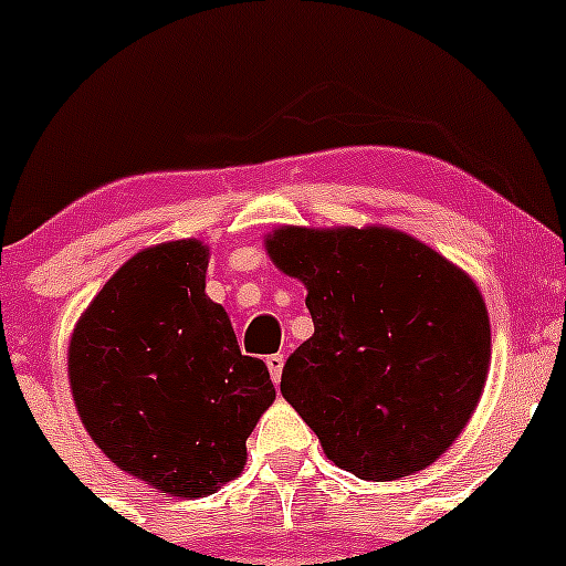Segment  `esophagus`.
<instances>
[{
	"instance_id": "obj_1",
	"label": "esophagus",
	"mask_w": 566,
	"mask_h": 566,
	"mask_svg": "<svg viewBox=\"0 0 566 566\" xmlns=\"http://www.w3.org/2000/svg\"><path fill=\"white\" fill-rule=\"evenodd\" d=\"M265 364H268V373H271L273 384L279 386V380H282V369H284V356L282 353H273V356L265 358Z\"/></svg>"
}]
</instances>
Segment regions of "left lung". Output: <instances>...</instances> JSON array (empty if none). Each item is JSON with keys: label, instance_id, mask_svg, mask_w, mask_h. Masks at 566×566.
I'll list each match as a JSON object with an SVG mask.
<instances>
[{"label": "left lung", "instance_id": "1", "mask_svg": "<svg viewBox=\"0 0 566 566\" xmlns=\"http://www.w3.org/2000/svg\"><path fill=\"white\" fill-rule=\"evenodd\" d=\"M268 256L306 284L315 334L282 394L334 465L391 482L458 441L490 369V317L473 279L391 227H279Z\"/></svg>", "mask_w": 566, "mask_h": 566}]
</instances>
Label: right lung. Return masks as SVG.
Returning a JSON list of instances; mask_svg holds the SVG:
<instances>
[{
	"mask_svg": "<svg viewBox=\"0 0 566 566\" xmlns=\"http://www.w3.org/2000/svg\"><path fill=\"white\" fill-rule=\"evenodd\" d=\"M208 247L142 249L73 328L67 380L82 424L130 476L202 499L247 465V438L276 399L243 356L224 306L205 295Z\"/></svg>",
	"mask_w": 566,
	"mask_h": 566,
	"instance_id": "1",
	"label": "right lung"
}]
</instances>
